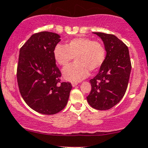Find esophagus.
<instances>
[{"label": "esophagus", "mask_w": 148, "mask_h": 148, "mask_svg": "<svg viewBox=\"0 0 148 148\" xmlns=\"http://www.w3.org/2000/svg\"><path fill=\"white\" fill-rule=\"evenodd\" d=\"M77 84H78V83H77V82H72V83H71V85H72V86H76Z\"/></svg>", "instance_id": "1"}]
</instances>
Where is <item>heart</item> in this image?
Masks as SVG:
<instances>
[{
    "mask_svg": "<svg viewBox=\"0 0 148 148\" xmlns=\"http://www.w3.org/2000/svg\"><path fill=\"white\" fill-rule=\"evenodd\" d=\"M53 55L62 67L69 65L75 57V63L64 69L63 75L68 81L77 82L86 78L89 71H95L102 66L106 58V49L99 41L79 37L67 41L64 46L57 44Z\"/></svg>",
    "mask_w": 148,
    "mask_h": 148,
    "instance_id": "heart-1",
    "label": "heart"
}]
</instances>
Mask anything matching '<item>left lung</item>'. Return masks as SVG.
I'll return each instance as SVG.
<instances>
[{
	"instance_id": "8db88e82",
	"label": "left lung",
	"mask_w": 148,
	"mask_h": 148,
	"mask_svg": "<svg viewBox=\"0 0 148 148\" xmlns=\"http://www.w3.org/2000/svg\"><path fill=\"white\" fill-rule=\"evenodd\" d=\"M100 37L106 49V58L98 74L90 80L92 90L86 99L98 110H110L120 102L126 92L131 72L129 50L112 34L93 32Z\"/></svg>"
}]
</instances>
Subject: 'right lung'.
Returning <instances> with one entry per match:
<instances>
[{
	"mask_svg": "<svg viewBox=\"0 0 148 148\" xmlns=\"http://www.w3.org/2000/svg\"><path fill=\"white\" fill-rule=\"evenodd\" d=\"M60 36L48 31L36 33L21 48L17 67L19 91L32 110L54 114L66 105L71 83L61 82L60 70L53 55Z\"/></svg>",
	"mask_w": 148,
	"mask_h": 148,
	"instance_id": "obj_1",
	"label": "right lung"
}]
</instances>
